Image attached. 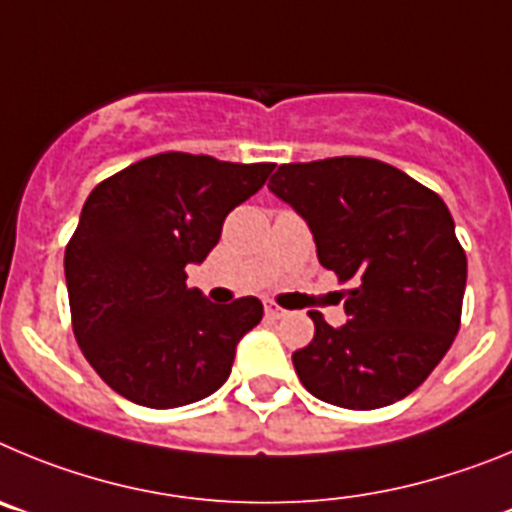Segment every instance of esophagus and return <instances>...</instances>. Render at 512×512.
I'll return each instance as SVG.
<instances>
[{
	"label": "esophagus",
	"instance_id": "34e87169",
	"mask_svg": "<svg viewBox=\"0 0 512 512\" xmlns=\"http://www.w3.org/2000/svg\"><path fill=\"white\" fill-rule=\"evenodd\" d=\"M264 310H266V318H269V320H282V318H287V315H289V310L279 307L277 302H266Z\"/></svg>",
	"mask_w": 512,
	"mask_h": 512
}]
</instances>
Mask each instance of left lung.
Masks as SVG:
<instances>
[{"instance_id":"1","label":"left lung","mask_w":512,"mask_h":512,"mask_svg":"<svg viewBox=\"0 0 512 512\" xmlns=\"http://www.w3.org/2000/svg\"><path fill=\"white\" fill-rule=\"evenodd\" d=\"M269 189L307 220L318 259L343 289L341 328L310 312L315 336L292 354L305 390L348 410L408 397L461 325L467 253L433 189L364 156L284 164Z\"/></svg>"}]
</instances>
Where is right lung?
<instances>
[{"label":"right lung","instance_id":"obj_1","mask_svg":"<svg viewBox=\"0 0 512 512\" xmlns=\"http://www.w3.org/2000/svg\"><path fill=\"white\" fill-rule=\"evenodd\" d=\"M274 164L156 153L99 182L84 202L63 269L81 354L117 395L166 410L212 395L235 346L264 318L256 297L212 305L187 264L217 246L228 212Z\"/></svg>","mask_w":512,"mask_h":512}]
</instances>
